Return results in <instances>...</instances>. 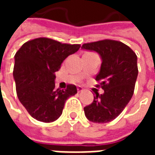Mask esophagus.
Wrapping results in <instances>:
<instances>
[{"label":"esophagus","mask_w":155,"mask_h":155,"mask_svg":"<svg viewBox=\"0 0 155 155\" xmlns=\"http://www.w3.org/2000/svg\"><path fill=\"white\" fill-rule=\"evenodd\" d=\"M77 91H78V92H79V93H81V92H83V91H84V88L81 87V86H78Z\"/></svg>","instance_id":"34e87169"}]
</instances>
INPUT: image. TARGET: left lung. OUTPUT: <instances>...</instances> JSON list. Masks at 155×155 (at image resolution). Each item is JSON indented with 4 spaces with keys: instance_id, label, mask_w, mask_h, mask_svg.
<instances>
[{
    "instance_id": "obj_1",
    "label": "left lung",
    "mask_w": 155,
    "mask_h": 155,
    "mask_svg": "<svg viewBox=\"0 0 155 155\" xmlns=\"http://www.w3.org/2000/svg\"><path fill=\"white\" fill-rule=\"evenodd\" d=\"M82 50L97 52L101 70L95 80L101 82L104 94L96 93L93 103L84 108L88 120L108 123L124 110L133 96L138 76L137 55L120 41L104 40L84 44Z\"/></svg>"
}]
</instances>
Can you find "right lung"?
Masks as SVG:
<instances>
[{
  "label": "right lung",
  "mask_w": 155,
  "mask_h": 155,
  "mask_svg": "<svg viewBox=\"0 0 155 155\" xmlns=\"http://www.w3.org/2000/svg\"><path fill=\"white\" fill-rule=\"evenodd\" d=\"M81 45L61 44L37 38L22 45L15 54L13 77L20 102L35 120L51 123L61 116L68 98L77 93L75 85L55 89L54 72Z\"/></svg>",
  "instance_id": "right-lung-1"
}]
</instances>
